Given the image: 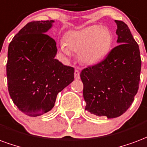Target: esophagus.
Listing matches in <instances>:
<instances>
[{"label": "esophagus", "instance_id": "obj_1", "mask_svg": "<svg viewBox=\"0 0 147 147\" xmlns=\"http://www.w3.org/2000/svg\"><path fill=\"white\" fill-rule=\"evenodd\" d=\"M74 76H75V79H80V72H79V70H77V69H76V70H75Z\"/></svg>", "mask_w": 147, "mask_h": 147}]
</instances>
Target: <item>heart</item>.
I'll list each match as a JSON object with an SVG mask.
<instances>
[{"label": "heart", "instance_id": "heart-1", "mask_svg": "<svg viewBox=\"0 0 147 147\" xmlns=\"http://www.w3.org/2000/svg\"><path fill=\"white\" fill-rule=\"evenodd\" d=\"M113 44V35L109 29L100 26H91L71 31L65 36L61 51L66 55L78 53L79 61L86 65H95L109 54Z\"/></svg>", "mask_w": 147, "mask_h": 147}]
</instances>
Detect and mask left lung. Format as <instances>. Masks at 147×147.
<instances>
[{"label": "left lung", "mask_w": 147, "mask_h": 147, "mask_svg": "<svg viewBox=\"0 0 147 147\" xmlns=\"http://www.w3.org/2000/svg\"><path fill=\"white\" fill-rule=\"evenodd\" d=\"M115 22L118 45L104 61L80 73L85 109L107 118L119 117L131 106L139 89L141 71L139 45L125 22Z\"/></svg>", "instance_id": "left-lung-1"}]
</instances>
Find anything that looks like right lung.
<instances>
[{
  "instance_id": "1",
  "label": "right lung",
  "mask_w": 147,
  "mask_h": 147,
  "mask_svg": "<svg viewBox=\"0 0 147 147\" xmlns=\"http://www.w3.org/2000/svg\"><path fill=\"white\" fill-rule=\"evenodd\" d=\"M54 21L31 22L8 46L10 96L24 114L36 117L54 107L57 93L74 80V68L55 59L56 42L46 33Z\"/></svg>"
}]
</instances>
